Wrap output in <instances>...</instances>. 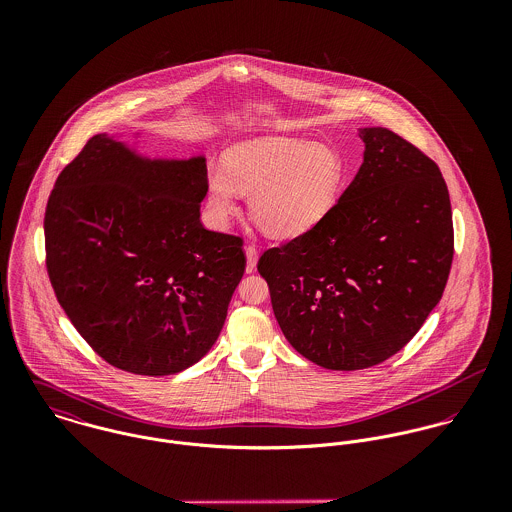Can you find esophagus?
Here are the masks:
<instances>
[{
  "label": "esophagus",
  "instance_id": "esophagus-1",
  "mask_svg": "<svg viewBox=\"0 0 512 512\" xmlns=\"http://www.w3.org/2000/svg\"><path fill=\"white\" fill-rule=\"evenodd\" d=\"M244 252H246V270L252 272L256 268V262H258V248L254 244H246Z\"/></svg>",
  "mask_w": 512,
  "mask_h": 512
}]
</instances>
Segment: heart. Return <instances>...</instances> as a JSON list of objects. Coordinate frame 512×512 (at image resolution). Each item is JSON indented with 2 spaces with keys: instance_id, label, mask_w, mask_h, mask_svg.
<instances>
[{
  "instance_id": "heart-1",
  "label": "heart",
  "mask_w": 512,
  "mask_h": 512,
  "mask_svg": "<svg viewBox=\"0 0 512 512\" xmlns=\"http://www.w3.org/2000/svg\"><path fill=\"white\" fill-rule=\"evenodd\" d=\"M349 181L337 147L303 138L264 136L230 147L222 165L207 171V203L219 224L250 193L248 209L258 226L278 238H293L329 217Z\"/></svg>"
}]
</instances>
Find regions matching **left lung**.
Instances as JSON below:
<instances>
[{"instance_id":"8db88e82","label":"left lung","mask_w":512,"mask_h":512,"mask_svg":"<svg viewBox=\"0 0 512 512\" xmlns=\"http://www.w3.org/2000/svg\"><path fill=\"white\" fill-rule=\"evenodd\" d=\"M361 140L365 161L329 217L258 260L286 339L331 370L404 349L438 305L453 260L436 161L388 128H363Z\"/></svg>"}]
</instances>
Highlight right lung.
Returning a JSON list of instances; mask_svg holds the SVG:
<instances>
[{"instance_id": "add662e5", "label": "right lung", "mask_w": 512, "mask_h": 512, "mask_svg": "<svg viewBox=\"0 0 512 512\" xmlns=\"http://www.w3.org/2000/svg\"><path fill=\"white\" fill-rule=\"evenodd\" d=\"M205 157L149 161L106 134L61 171L45 209V262L82 339L116 368L165 376L219 339L246 254L203 226Z\"/></svg>"}]
</instances>
